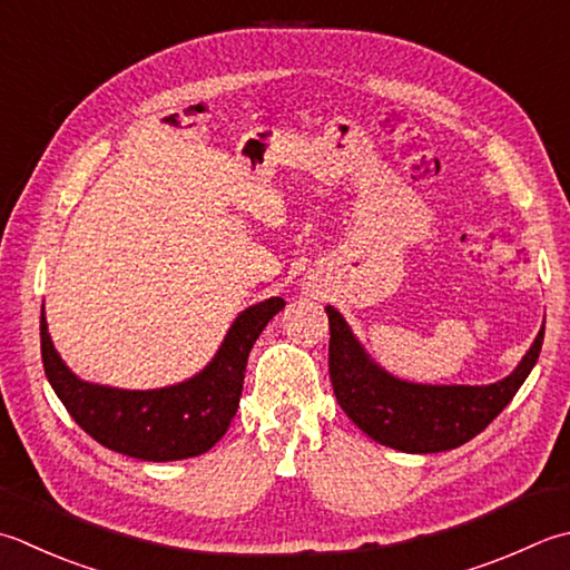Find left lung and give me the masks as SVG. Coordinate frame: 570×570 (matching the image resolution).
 <instances>
[{"instance_id": "obj_1", "label": "left lung", "mask_w": 570, "mask_h": 570, "mask_svg": "<svg viewBox=\"0 0 570 570\" xmlns=\"http://www.w3.org/2000/svg\"><path fill=\"white\" fill-rule=\"evenodd\" d=\"M326 314L331 326L328 371L338 405L367 438L410 454L448 452L476 438L517 395L537 365L543 343L541 326L521 363L497 383H410L367 355L338 308L326 306Z\"/></svg>"}]
</instances>
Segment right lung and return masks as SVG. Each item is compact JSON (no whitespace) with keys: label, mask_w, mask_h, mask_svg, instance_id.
Returning a JSON list of instances; mask_svg holds the SVG:
<instances>
[{"label":"right lung","mask_w":570,"mask_h":570,"mask_svg":"<svg viewBox=\"0 0 570 570\" xmlns=\"http://www.w3.org/2000/svg\"><path fill=\"white\" fill-rule=\"evenodd\" d=\"M284 306L282 296H272L244 308L203 371L183 383L155 390L81 381L53 348L41 308L43 371L78 428L104 448L145 462L187 460L215 448L227 432L239 407L252 345Z\"/></svg>","instance_id":"add662e5"}]
</instances>
